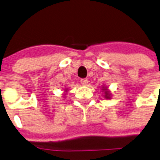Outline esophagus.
Returning a JSON list of instances; mask_svg holds the SVG:
<instances>
[{"label": "esophagus", "mask_w": 160, "mask_h": 160, "mask_svg": "<svg viewBox=\"0 0 160 160\" xmlns=\"http://www.w3.org/2000/svg\"><path fill=\"white\" fill-rule=\"evenodd\" d=\"M80 83H81L83 85H86V84H88V80H87V79H81V80H80Z\"/></svg>", "instance_id": "34e87169"}]
</instances>
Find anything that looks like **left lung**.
<instances>
[{
    "label": "left lung",
    "instance_id": "1",
    "mask_svg": "<svg viewBox=\"0 0 160 160\" xmlns=\"http://www.w3.org/2000/svg\"><path fill=\"white\" fill-rule=\"evenodd\" d=\"M105 97H106V98H109V93H108V92L105 91Z\"/></svg>",
    "mask_w": 160,
    "mask_h": 160
}]
</instances>
